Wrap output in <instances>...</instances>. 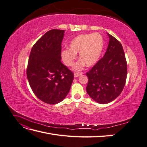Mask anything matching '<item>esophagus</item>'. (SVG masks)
<instances>
[{
    "instance_id": "1",
    "label": "esophagus",
    "mask_w": 147,
    "mask_h": 147,
    "mask_svg": "<svg viewBox=\"0 0 147 147\" xmlns=\"http://www.w3.org/2000/svg\"><path fill=\"white\" fill-rule=\"evenodd\" d=\"M82 74V73H74V77H78Z\"/></svg>"
}]
</instances>
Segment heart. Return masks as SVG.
Wrapping results in <instances>:
<instances>
[{"label": "heart", "instance_id": "b5f03b06", "mask_svg": "<svg viewBox=\"0 0 147 147\" xmlns=\"http://www.w3.org/2000/svg\"><path fill=\"white\" fill-rule=\"evenodd\" d=\"M104 40L99 33L79 35L70 42L69 50H65L61 53L64 63L70 67L73 65L77 58V53H79L81 60L74 67V70H80L85 65H94L102 55L104 49Z\"/></svg>", "mask_w": 147, "mask_h": 147}]
</instances>
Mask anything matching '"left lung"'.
<instances>
[{"label": "left lung", "instance_id": "obj_1", "mask_svg": "<svg viewBox=\"0 0 147 147\" xmlns=\"http://www.w3.org/2000/svg\"><path fill=\"white\" fill-rule=\"evenodd\" d=\"M104 57L86 73V91L92 99L100 104L113 101L119 96L127 77V63L122 45L112 35Z\"/></svg>", "mask_w": 147, "mask_h": 147}]
</instances>
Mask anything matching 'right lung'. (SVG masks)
I'll return each mask as SVG.
<instances>
[{"instance_id": "obj_1", "label": "right lung", "mask_w": 147, "mask_h": 147, "mask_svg": "<svg viewBox=\"0 0 147 147\" xmlns=\"http://www.w3.org/2000/svg\"><path fill=\"white\" fill-rule=\"evenodd\" d=\"M64 32L48 31L34 44L29 57L26 74L30 86L40 100L48 104L63 101L74 80V74L61 61Z\"/></svg>"}]
</instances>
